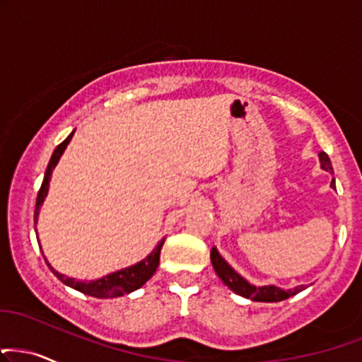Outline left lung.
<instances>
[{"label":"left lung","instance_id":"1","mask_svg":"<svg viewBox=\"0 0 362 362\" xmlns=\"http://www.w3.org/2000/svg\"><path fill=\"white\" fill-rule=\"evenodd\" d=\"M319 156H320L322 168L327 170V172H332V165H330L327 153L320 151ZM334 184L335 182L332 180V184L330 185L334 187ZM211 261H212V267H214L216 273L219 275L221 280H223L226 285H228L229 288L234 291V293L241 295V297H245V298L255 300V302H281V300L293 297L295 293H298V291H302L303 288H305L303 285L297 286V288H293V290H281V288H278V286H273V285L252 286L241 275H238V273L234 272V269L230 268L228 263H226V261L223 259V256L217 252L216 247H212L211 250Z\"/></svg>","mask_w":362,"mask_h":362}]
</instances>
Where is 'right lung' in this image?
I'll list each match as a JSON object with an SVG mask.
<instances>
[{"mask_svg": "<svg viewBox=\"0 0 362 362\" xmlns=\"http://www.w3.org/2000/svg\"><path fill=\"white\" fill-rule=\"evenodd\" d=\"M72 134H74V132L69 134V136L65 138L59 146L55 148L54 155H52V158L49 162V167H47V170H45V177H43L42 187H40V190H38V195H37V204H35V224H37L38 211H40L43 199H45L47 192H49V182H50L52 170L55 168L57 162H59V158L62 156L65 146H67L69 141H71ZM163 243H165V239H162V241L158 243V246H156L155 250L150 252V256H146L145 259L139 261V263L134 264V267L124 268V269H121V272L111 273V275L99 278V280H94V281L74 280V278H69V276L62 275V273L55 272V269L52 268L49 263L47 264H49L52 272H54V275L59 278L60 281L65 283L67 286H71V288H74V290H79L81 293L90 295V297H95V298L121 297V295L129 293V291H133V290H138L139 286L145 285V283L150 280L151 276H153L156 268H158L160 251H162Z\"/></svg>", "mask_w": 362, "mask_h": 362, "instance_id": "1", "label": "right lung"}]
</instances>
